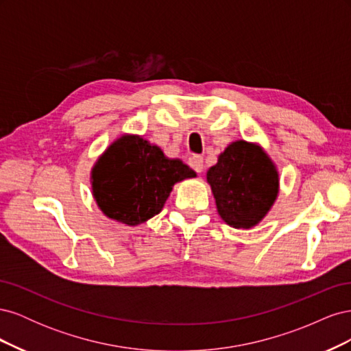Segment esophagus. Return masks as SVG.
Listing matches in <instances>:
<instances>
[{
    "label": "esophagus",
    "mask_w": 351,
    "mask_h": 351,
    "mask_svg": "<svg viewBox=\"0 0 351 351\" xmlns=\"http://www.w3.org/2000/svg\"><path fill=\"white\" fill-rule=\"evenodd\" d=\"M189 165L192 167L196 173H202V169H204V158L195 155L189 159Z\"/></svg>",
    "instance_id": "obj_1"
}]
</instances>
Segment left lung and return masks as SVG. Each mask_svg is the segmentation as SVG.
I'll return each mask as SVG.
<instances>
[{"instance_id":"8db88e82","label":"left lung","mask_w":351,"mask_h":351,"mask_svg":"<svg viewBox=\"0 0 351 351\" xmlns=\"http://www.w3.org/2000/svg\"><path fill=\"white\" fill-rule=\"evenodd\" d=\"M219 217L234 228H252L278 196L277 167L261 146L232 142L206 173Z\"/></svg>"}]
</instances>
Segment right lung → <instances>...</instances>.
Here are the masks:
<instances>
[{
  "instance_id": "obj_1",
  "label": "right lung",
  "mask_w": 351,
  "mask_h": 351,
  "mask_svg": "<svg viewBox=\"0 0 351 351\" xmlns=\"http://www.w3.org/2000/svg\"><path fill=\"white\" fill-rule=\"evenodd\" d=\"M196 173L141 136L112 142L92 168V192L111 219L139 226L162 210L173 186Z\"/></svg>"
}]
</instances>
